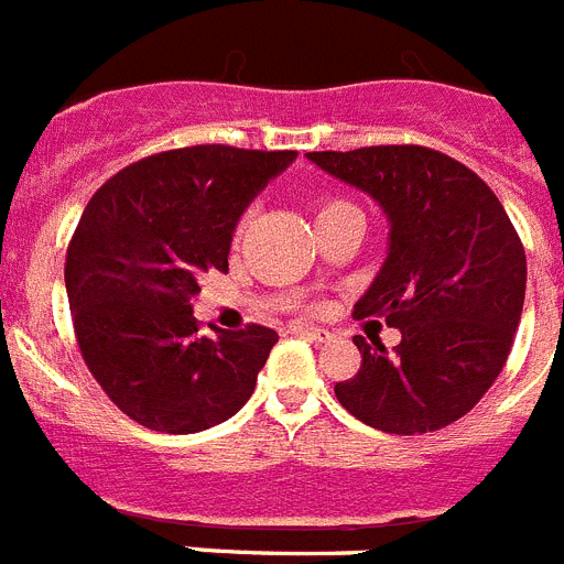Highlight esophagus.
Wrapping results in <instances>:
<instances>
[{
    "mask_svg": "<svg viewBox=\"0 0 564 564\" xmlns=\"http://www.w3.org/2000/svg\"><path fill=\"white\" fill-rule=\"evenodd\" d=\"M293 333L296 336H305L311 338V341H333V333L325 330V327H311V325H293Z\"/></svg>",
    "mask_w": 564,
    "mask_h": 564,
    "instance_id": "esophagus-1",
    "label": "esophagus"
}]
</instances>
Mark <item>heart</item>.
<instances>
[{
  "instance_id": "b5f03b06",
  "label": "heart",
  "mask_w": 564,
  "mask_h": 564,
  "mask_svg": "<svg viewBox=\"0 0 564 564\" xmlns=\"http://www.w3.org/2000/svg\"><path fill=\"white\" fill-rule=\"evenodd\" d=\"M347 206H352V203L341 200V197H325V200H318V206H316V220H322V217H327V214L338 212V208H347Z\"/></svg>"
}]
</instances>
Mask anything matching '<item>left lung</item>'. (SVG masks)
<instances>
[{"instance_id": "1", "label": "left lung", "mask_w": 564, "mask_h": 564, "mask_svg": "<svg viewBox=\"0 0 564 564\" xmlns=\"http://www.w3.org/2000/svg\"><path fill=\"white\" fill-rule=\"evenodd\" d=\"M361 188L390 220V248L356 318L401 330L395 352L356 336L361 370L336 383L344 410L372 430L421 435L466 415L497 381L525 302V248L497 194L426 147L307 152Z\"/></svg>"}]
</instances>
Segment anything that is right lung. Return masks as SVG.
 Segmentation results:
<instances>
[{"label": "right lung", "instance_id": "add662e5", "mask_svg": "<svg viewBox=\"0 0 564 564\" xmlns=\"http://www.w3.org/2000/svg\"><path fill=\"white\" fill-rule=\"evenodd\" d=\"M293 161L291 149H172L121 169L84 208L64 262L73 327L93 378L141 426L192 435L251 398L276 330L203 336L192 299L203 273L228 271L239 217Z\"/></svg>", "mask_w": 564, "mask_h": 564}]
</instances>
